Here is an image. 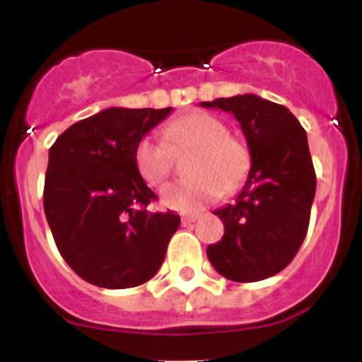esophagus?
I'll return each instance as SVG.
<instances>
[{
	"instance_id": "1",
	"label": "esophagus",
	"mask_w": 362,
	"mask_h": 362,
	"mask_svg": "<svg viewBox=\"0 0 362 362\" xmlns=\"http://www.w3.org/2000/svg\"><path fill=\"white\" fill-rule=\"evenodd\" d=\"M197 219H199L197 213H195V214H185V216H182V224H184V226H189V224L195 223Z\"/></svg>"
}]
</instances>
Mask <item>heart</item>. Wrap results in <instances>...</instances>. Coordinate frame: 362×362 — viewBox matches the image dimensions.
I'll use <instances>...</instances> for the list:
<instances>
[{
    "mask_svg": "<svg viewBox=\"0 0 362 362\" xmlns=\"http://www.w3.org/2000/svg\"><path fill=\"white\" fill-rule=\"evenodd\" d=\"M165 139L144 136L134 149L139 175L148 185H161L172 172V151L192 149L185 163L187 177L161 189V202L170 209L195 213L223 194H233L247 182L252 153L243 139L228 134L218 117L189 112L165 129Z\"/></svg>",
    "mask_w": 362,
    "mask_h": 362,
    "instance_id": "obj_1",
    "label": "heart"
}]
</instances>
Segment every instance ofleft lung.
Segmentation results:
<instances>
[{
	"label": "left lung",
	"instance_id": "8db88e82",
	"mask_svg": "<svg viewBox=\"0 0 362 362\" xmlns=\"http://www.w3.org/2000/svg\"><path fill=\"white\" fill-rule=\"evenodd\" d=\"M201 105L231 112L252 153L235 204L214 211L224 235L207 247V259L230 281L267 279L288 267L308 231L317 175L306 131L284 105L252 93Z\"/></svg>",
	"mask_w": 362,
	"mask_h": 362
}]
</instances>
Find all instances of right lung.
Listing matches in <instances>:
<instances>
[{"mask_svg": "<svg viewBox=\"0 0 362 362\" xmlns=\"http://www.w3.org/2000/svg\"><path fill=\"white\" fill-rule=\"evenodd\" d=\"M170 112L110 107L73 124L49 149L45 218L62 259L90 284L134 288L163 264L180 216L146 209L158 197L134 149Z\"/></svg>", "mask_w": 362, "mask_h": 362, "instance_id": "right-lung-1", "label": "right lung"}]
</instances>
